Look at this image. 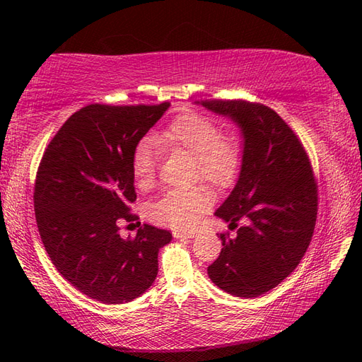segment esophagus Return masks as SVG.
I'll use <instances>...</instances> for the list:
<instances>
[{
	"label": "esophagus",
	"instance_id": "obj_1",
	"mask_svg": "<svg viewBox=\"0 0 362 362\" xmlns=\"http://www.w3.org/2000/svg\"><path fill=\"white\" fill-rule=\"evenodd\" d=\"M175 238H193L196 235V233L190 231V233H184V231H173L172 233Z\"/></svg>",
	"mask_w": 362,
	"mask_h": 362
}]
</instances>
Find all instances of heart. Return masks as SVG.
Listing matches in <instances>:
<instances>
[{
  "label": "heart",
  "mask_w": 362,
  "mask_h": 362,
  "mask_svg": "<svg viewBox=\"0 0 362 362\" xmlns=\"http://www.w3.org/2000/svg\"><path fill=\"white\" fill-rule=\"evenodd\" d=\"M182 152L193 157L194 175L216 187L231 184L242 168L243 149L233 134H221L214 120L198 113H184L154 136V144L141 140L131 154V172L141 190L156 182L158 152ZM213 205L211 193L204 187L173 189L148 205L152 222L177 229H189Z\"/></svg>",
  "instance_id": "heart-1"
}]
</instances>
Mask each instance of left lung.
I'll use <instances>...</instances> for the list:
<instances>
[{
	"label": "left lung",
	"mask_w": 362,
	"mask_h": 362,
	"mask_svg": "<svg viewBox=\"0 0 362 362\" xmlns=\"http://www.w3.org/2000/svg\"><path fill=\"white\" fill-rule=\"evenodd\" d=\"M208 110L231 117L243 133V160L234 190L214 213L237 228L221 234V255L208 266L218 288L257 298L298 267L317 221V182L299 137L275 110L243 100H205Z\"/></svg>",
	"instance_id": "obj_1"
}]
</instances>
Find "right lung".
<instances>
[{
    "mask_svg": "<svg viewBox=\"0 0 362 362\" xmlns=\"http://www.w3.org/2000/svg\"><path fill=\"white\" fill-rule=\"evenodd\" d=\"M169 103L90 104L75 112L52 137L35 182V214L48 257L60 275L103 303H124L156 281L166 229L139 228L134 238L119 225L137 218L131 154Z\"/></svg>",
    "mask_w": 362,
    "mask_h": 362,
    "instance_id": "right-lung-1",
    "label": "right lung"
}]
</instances>
